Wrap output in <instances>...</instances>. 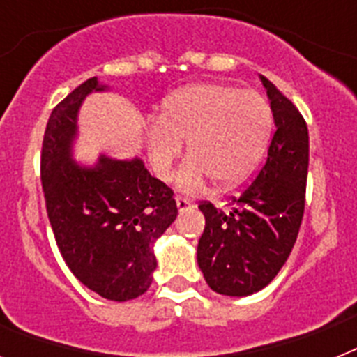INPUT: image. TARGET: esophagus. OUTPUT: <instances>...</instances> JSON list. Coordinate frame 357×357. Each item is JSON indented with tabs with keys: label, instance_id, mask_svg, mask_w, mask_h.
<instances>
[{
	"label": "esophagus",
	"instance_id": "34e87169",
	"mask_svg": "<svg viewBox=\"0 0 357 357\" xmlns=\"http://www.w3.org/2000/svg\"><path fill=\"white\" fill-rule=\"evenodd\" d=\"M175 200H176V207H178V211H181V213H184V211L191 209V207L195 206V204H193V200H189V198H184V197H176Z\"/></svg>",
	"mask_w": 357,
	"mask_h": 357
}]
</instances>
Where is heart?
Masks as SVG:
<instances>
[{"label":"heart","mask_w":357,"mask_h":357,"mask_svg":"<svg viewBox=\"0 0 357 357\" xmlns=\"http://www.w3.org/2000/svg\"><path fill=\"white\" fill-rule=\"evenodd\" d=\"M273 130L266 98L236 85L200 84L176 91L148 125L151 168L169 181L184 143L191 157L178 173V188L197 191L211 178L222 188L241 184L263 159Z\"/></svg>","instance_id":"obj_1"}]
</instances>
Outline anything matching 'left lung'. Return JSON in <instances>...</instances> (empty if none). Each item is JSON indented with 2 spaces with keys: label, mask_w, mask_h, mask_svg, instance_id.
I'll return each mask as SVG.
<instances>
[{
  "label": "left lung",
  "mask_w": 357,
  "mask_h": 357,
  "mask_svg": "<svg viewBox=\"0 0 357 357\" xmlns=\"http://www.w3.org/2000/svg\"><path fill=\"white\" fill-rule=\"evenodd\" d=\"M275 121V134L259 175L232 209L202 202L206 229L197 259L213 291L247 296L273 280L291 254L305 206L309 166L307 125L295 105L261 77Z\"/></svg>",
  "instance_id": "left-lung-1"
}]
</instances>
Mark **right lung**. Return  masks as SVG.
<instances>
[{"instance_id":"add662e5","label":"right lung","mask_w":357,"mask_h":357,"mask_svg":"<svg viewBox=\"0 0 357 357\" xmlns=\"http://www.w3.org/2000/svg\"><path fill=\"white\" fill-rule=\"evenodd\" d=\"M105 91L89 78L53 109L40 151V181L56 247L82 284L107 301L143 295L157 266L153 243L175 222L173 191L141 159L73 160L84 98Z\"/></svg>"}]
</instances>
